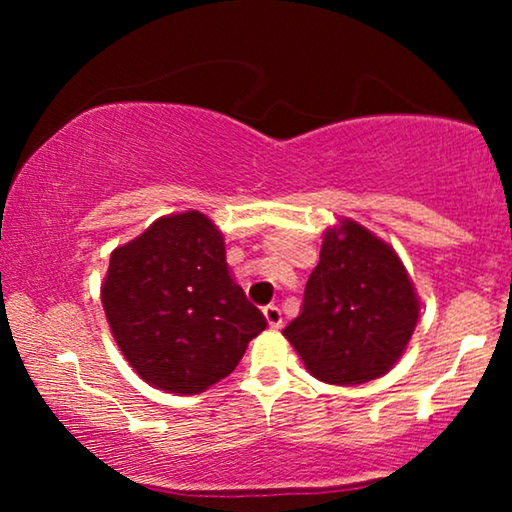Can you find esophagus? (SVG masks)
<instances>
[{
    "label": "esophagus",
    "instance_id": "esophagus-1",
    "mask_svg": "<svg viewBox=\"0 0 512 512\" xmlns=\"http://www.w3.org/2000/svg\"><path fill=\"white\" fill-rule=\"evenodd\" d=\"M263 317L268 321L270 328H282V310L277 305L263 307Z\"/></svg>",
    "mask_w": 512,
    "mask_h": 512
}]
</instances>
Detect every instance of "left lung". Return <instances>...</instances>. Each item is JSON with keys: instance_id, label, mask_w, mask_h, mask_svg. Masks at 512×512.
<instances>
[{"instance_id": "obj_1", "label": "left lung", "mask_w": 512, "mask_h": 512, "mask_svg": "<svg viewBox=\"0 0 512 512\" xmlns=\"http://www.w3.org/2000/svg\"><path fill=\"white\" fill-rule=\"evenodd\" d=\"M419 298L387 242L352 219L328 228L303 312L284 328L310 375L354 387L394 368L415 333Z\"/></svg>"}]
</instances>
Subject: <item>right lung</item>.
Instances as JSON below:
<instances>
[{
  "mask_svg": "<svg viewBox=\"0 0 512 512\" xmlns=\"http://www.w3.org/2000/svg\"><path fill=\"white\" fill-rule=\"evenodd\" d=\"M102 305L135 373L179 396L228 377L268 326L230 277L221 230L195 209L111 251Z\"/></svg>",
  "mask_w": 512,
  "mask_h": 512,
  "instance_id": "right-lung-1",
  "label": "right lung"
}]
</instances>
